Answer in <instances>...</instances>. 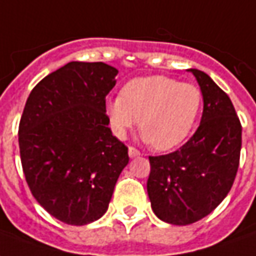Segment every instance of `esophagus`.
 Listing matches in <instances>:
<instances>
[{"label": "esophagus", "instance_id": "34e87169", "mask_svg": "<svg viewBox=\"0 0 256 256\" xmlns=\"http://www.w3.org/2000/svg\"><path fill=\"white\" fill-rule=\"evenodd\" d=\"M128 154H130V158H138V156H140V152L138 149H135V148H130Z\"/></svg>", "mask_w": 256, "mask_h": 256}]
</instances>
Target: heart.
Instances as JSON below:
<instances>
[{"label":"heart","instance_id":"heart-1","mask_svg":"<svg viewBox=\"0 0 256 256\" xmlns=\"http://www.w3.org/2000/svg\"><path fill=\"white\" fill-rule=\"evenodd\" d=\"M202 107V92L192 84L153 75L135 78L120 96L107 98L106 112L118 138L139 122L146 142L156 150H170L191 134Z\"/></svg>","mask_w":256,"mask_h":256}]
</instances>
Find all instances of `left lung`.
I'll use <instances>...</instances> for the list:
<instances>
[{
    "label": "left lung",
    "mask_w": 256,
    "mask_h": 256,
    "mask_svg": "<svg viewBox=\"0 0 256 256\" xmlns=\"http://www.w3.org/2000/svg\"><path fill=\"white\" fill-rule=\"evenodd\" d=\"M204 96L198 130L178 150L150 156L148 195L158 219L192 224L212 213L230 192L240 164L241 122L230 98L199 70Z\"/></svg>",
    "instance_id": "obj_1"
}]
</instances>
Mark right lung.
<instances>
[{
	"mask_svg": "<svg viewBox=\"0 0 256 256\" xmlns=\"http://www.w3.org/2000/svg\"><path fill=\"white\" fill-rule=\"evenodd\" d=\"M118 71L72 61L33 88L19 122V150L32 195L51 216L89 224L108 209L128 148L108 128L106 96Z\"/></svg>",
	"mask_w": 256,
	"mask_h": 256,
	"instance_id": "obj_1",
	"label": "right lung"
}]
</instances>
